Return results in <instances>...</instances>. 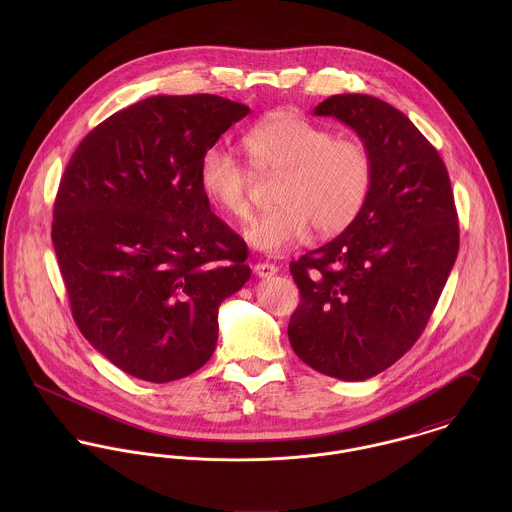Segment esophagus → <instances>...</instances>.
I'll return each mask as SVG.
<instances>
[{"label": "esophagus", "mask_w": 512, "mask_h": 512, "mask_svg": "<svg viewBox=\"0 0 512 512\" xmlns=\"http://www.w3.org/2000/svg\"><path fill=\"white\" fill-rule=\"evenodd\" d=\"M254 272L260 278H270V276H274L278 272V268L274 264H270V262H258V264H254Z\"/></svg>", "instance_id": "esophagus-1"}]
</instances>
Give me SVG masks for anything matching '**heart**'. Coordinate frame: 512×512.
<instances>
[{
    "label": "heart",
    "instance_id": "obj_1",
    "mask_svg": "<svg viewBox=\"0 0 512 512\" xmlns=\"http://www.w3.org/2000/svg\"><path fill=\"white\" fill-rule=\"evenodd\" d=\"M242 146L254 171L278 175L274 209L244 226L246 242L268 254L288 250L313 232L335 236L365 207L372 187V155L357 138H337L329 128L290 112L254 124ZM250 169L226 147L205 149L199 187L207 201L232 219L250 213Z\"/></svg>",
    "mask_w": 512,
    "mask_h": 512
}]
</instances>
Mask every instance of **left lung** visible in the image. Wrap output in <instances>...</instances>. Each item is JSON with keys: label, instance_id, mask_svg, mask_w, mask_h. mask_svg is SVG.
I'll list each match as a JSON object with an SVG mask.
<instances>
[{"label": "left lung", "instance_id": "1", "mask_svg": "<svg viewBox=\"0 0 512 512\" xmlns=\"http://www.w3.org/2000/svg\"><path fill=\"white\" fill-rule=\"evenodd\" d=\"M313 114L351 126L374 175L357 220L290 264L301 301L288 337L317 372L366 380L424 333L457 258V211L438 149L398 108L368 94H337Z\"/></svg>", "mask_w": 512, "mask_h": 512}]
</instances>
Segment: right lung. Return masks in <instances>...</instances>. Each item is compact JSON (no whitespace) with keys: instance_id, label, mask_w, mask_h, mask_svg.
<instances>
[{"instance_id":"right-lung-1","label":"right lung","mask_w":512,"mask_h":512,"mask_svg":"<svg viewBox=\"0 0 512 512\" xmlns=\"http://www.w3.org/2000/svg\"><path fill=\"white\" fill-rule=\"evenodd\" d=\"M248 114L215 94L151 96L98 124L63 173L51 238L74 323L136 378L205 365L220 303L250 278L244 240L199 187L205 149Z\"/></svg>"}]
</instances>
